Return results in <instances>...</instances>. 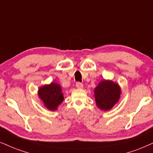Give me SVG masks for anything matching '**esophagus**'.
<instances>
[{"label":"esophagus","instance_id":"1","mask_svg":"<svg viewBox=\"0 0 153 153\" xmlns=\"http://www.w3.org/2000/svg\"><path fill=\"white\" fill-rule=\"evenodd\" d=\"M76 86L77 88H83V84L81 82H76Z\"/></svg>","mask_w":153,"mask_h":153}]
</instances>
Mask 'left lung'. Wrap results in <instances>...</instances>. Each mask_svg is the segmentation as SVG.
Listing matches in <instances>:
<instances>
[{
  "mask_svg": "<svg viewBox=\"0 0 153 153\" xmlns=\"http://www.w3.org/2000/svg\"><path fill=\"white\" fill-rule=\"evenodd\" d=\"M121 94L119 84L112 80H102L94 88L96 104L101 110H110L118 103Z\"/></svg>",
  "mask_w": 153,
  "mask_h": 153,
  "instance_id": "left-lung-1",
  "label": "left lung"
}]
</instances>
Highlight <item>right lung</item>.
Returning a JSON list of instances; mask_svg holds the SVG:
<instances>
[{"instance_id":"1","label":"right lung","mask_w":153,"mask_h":153,"mask_svg":"<svg viewBox=\"0 0 153 153\" xmlns=\"http://www.w3.org/2000/svg\"><path fill=\"white\" fill-rule=\"evenodd\" d=\"M37 94L42 100L45 107L50 111L57 110L59 105L64 101V96L61 86L57 83L51 82L39 88Z\"/></svg>"}]
</instances>
